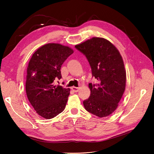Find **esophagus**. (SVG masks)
<instances>
[{
  "label": "esophagus",
  "instance_id": "34e87169",
  "mask_svg": "<svg viewBox=\"0 0 154 154\" xmlns=\"http://www.w3.org/2000/svg\"><path fill=\"white\" fill-rule=\"evenodd\" d=\"M71 89L72 90L73 92H77L79 91V89H80V88L76 87H71Z\"/></svg>",
  "mask_w": 154,
  "mask_h": 154
}]
</instances>
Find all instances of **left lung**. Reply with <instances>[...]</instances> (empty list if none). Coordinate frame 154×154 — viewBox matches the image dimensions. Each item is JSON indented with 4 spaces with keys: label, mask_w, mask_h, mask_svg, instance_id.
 Wrapping results in <instances>:
<instances>
[{
    "label": "left lung",
    "mask_w": 154,
    "mask_h": 154,
    "mask_svg": "<svg viewBox=\"0 0 154 154\" xmlns=\"http://www.w3.org/2000/svg\"><path fill=\"white\" fill-rule=\"evenodd\" d=\"M85 55L96 85L88 84L91 95L83 101L85 109L99 118L112 114L118 106L126 87V71L122 55L110 41L93 37L75 45Z\"/></svg>",
    "instance_id": "8db88e82"
}]
</instances>
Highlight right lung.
Returning <instances> with one entry per match:
<instances>
[{
  "instance_id": "obj_1",
  "label": "right lung",
  "mask_w": 154,
  "mask_h": 154,
  "mask_svg": "<svg viewBox=\"0 0 154 154\" xmlns=\"http://www.w3.org/2000/svg\"><path fill=\"white\" fill-rule=\"evenodd\" d=\"M74 51L68 46L49 43L32 55L27 68L26 91L32 106L41 117L51 119L66 108L69 88L54 84L62 78V65Z\"/></svg>"
}]
</instances>
